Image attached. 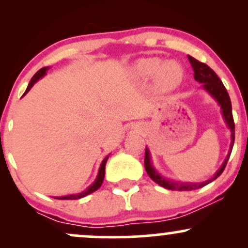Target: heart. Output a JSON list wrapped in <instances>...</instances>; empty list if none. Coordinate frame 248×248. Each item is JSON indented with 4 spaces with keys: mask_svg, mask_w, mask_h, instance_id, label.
<instances>
[{
    "mask_svg": "<svg viewBox=\"0 0 248 248\" xmlns=\"http://www.w3.org/2000/svg\"><path fill=\"white\" fill-rule=\"evenodd\" d=\"M133 72L141 79H149L155 76L156 84L166 91L175 90L184 78V70L178 62H166L162 64V59L157 57L136 61L133 65Z\"/></svg>",
    "mask_w": 248,
    "mask_h": 248,
    "instance_id": "b5f03b06",
    "label": "heart"
}]
</instances>
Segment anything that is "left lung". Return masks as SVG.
Here are the masks:
<instances>
[{"instance_id": "left-lung-1", "label": "left lung", "mask_w": 248, "mask_h": 248, "mask_svg": "<svg viewBox=\"0 0 248 248\" xmlns=\"http://www.w3.org/2000/svg\"><path fill=\"white\" fill-rule=\"evenodd\" d=\"M189 58L190 64H191L192 70H193V78L196 81H198L199 84H202V88L205 91L206 93H209L210 95L217 101V104L220 107L221 116H223L225 124H226L227 128L231 132V144H230L229 153H227L226 158H225L223 164L220 168L216 171L215 175L211 178L206 179L203 182H183V181H175V179H170L162 176L160 172L157 171L155 167L153 164L152 160V154L149 152V148L146 147V156H144V168H146V171L149 177L153 179L154 182L158 184V186L166 187L168 190H175V191H191V190L201 189V187L207 186L209 183L215 181L216 178H218L221 175V172L224 171L225 167H226L227 161H229L230 155H231L233 143H234V122H233V115H232V105H231V99H230L229 93H227L226 88L223 85L220 79L218 78V76L216 75V72L212 69H210L206 64L204 62H198L197 59H195L191 56H187Z\"/></svg>"}]
</instances>
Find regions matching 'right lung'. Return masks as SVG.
Listing matches in <instances>:
<instances>
[{"label":"right lung","instance_id":"add662e5","mask_svg":"<svg viewBox=\"0 0 248 248\" xmlns=\"http://www.w3.org/2000/svg\"><path fill=\"white\" fill-rule=\"evenodd\" d=\"M49 69H50L49 66L43 67V69L39 70L38 72H37L36 75L32 77V79H31V80H30L29 85H28L27 90H25V92H24L23 96H24L25 94H27L28 92H29V91L31 90V88H32L33 85H35L36 82L39 80V79H42L43 77H44L45 75H46V71L49 70ZM108 157H109V155H107L106 157H105L104 160H102L101 164H100V167H99L98 175H96V177H95V179H94V182H93V183L91 184L90 186L86 187V189H85L84 191L78 192V193H70V195H66V196H58V197H53V198H56V199H79V198L85 197V196L90 195V193H92V192L96 191V190H98L99 187L101 186L102 182H104V178H105V167H106V162H107V160H108Z\"/></svg>","mask_w":248,"mask_h":248}]
</instances>
